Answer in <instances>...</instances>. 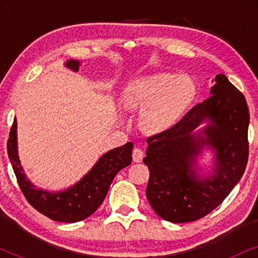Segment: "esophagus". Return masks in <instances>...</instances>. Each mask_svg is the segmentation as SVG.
Returning a JSON list of instances; mask_svg holds the SVG:
<instances>
[{
    "mask_svg": "<svg viewBox=\"0 0 258 258\" xmlns=\"http://www.w3.org/2000/svg\"><path fill=\"white\" fill-rule=\"evenodd\" d=\"M143 156H144L143 150L140 149V148H135V149L133 150V160H134V162H136V163L142 162Z\"/></svg>",
    "mask_w": 258,
    "mask_h": 258,
    "instance_id": "1",
    "label": "esophagus"
}]
</instances>
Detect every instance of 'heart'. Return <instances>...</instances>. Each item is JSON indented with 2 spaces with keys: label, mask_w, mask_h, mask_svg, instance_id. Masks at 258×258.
I'll list each match as a JSON object with an SVG mask.
<instances>
[{
  "label": "heart",
  "mask_w": 258,
  "mask_h": 258,
  "mask_svg": "<svg viewBox=\"0 0 258 258\" xmlns=\"http://www.w3.org/2000/svg\"><path fill=\"white\" fill-rule=\"evenodd\" d=\"M196 94L192 80L185 75L150 74L134 80L124 90L128 108H141L140 122L147 132L161 133L175 124Z\"/></svg>",
  "instance_id": "heart-1"
}]
</instances>
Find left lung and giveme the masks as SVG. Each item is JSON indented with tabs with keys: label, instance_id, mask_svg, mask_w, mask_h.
<instances>
[{
	"label": "left lung",
	"instance_id": "obj_1",
	"mask_svg": "<svg viewBox=\"0 0 258 258\" xmlns=\"http://www.w3.org/2000/svg\"><path fill=\"white\" fill-rule=\"evenodd\" d=\"M210 93L176 124L147 139V199L158 216L172 223L192 222L211 213L237 184L248 163L245 97L223 74L215 77ZM206 119L211 124L203 131L205 136L192 134ZM203 145H210L217 155L214 175L206 179L192 167Z\"/></svg>",
	"mask_w": 258,
	"mask_h": 258
}]
</instances>
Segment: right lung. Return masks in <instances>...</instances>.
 Returning <instances> with one entry per match:
<instances>
[{"label": "right lung", "mask_w": 258, "mask_h": 258, "mask_svg": "<svg viewBox=\"0 0 258 258\" xmlns=\"http://www.w3.org/2000/svg\"><path fill=\"white\" fill-rule=\"evenodd\" d=\"M80 64L81 63L75 59H70L66 63V66L74 72L79 70ZM16 119H14L7 150L17 183L28 203L52 221L75 223L93 215L105 199L116 174L132 163L133 143L128 142L104 154L94 168L72 188L58 192L36 189L26 177L21 167L16 146Z\"/></svg>", "instance_id": "obj_1"}]
</instances>
